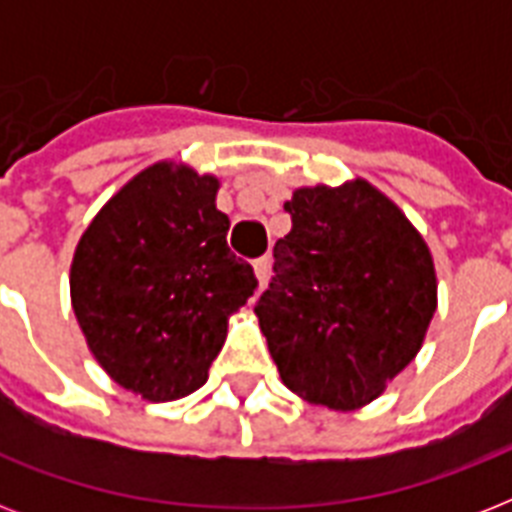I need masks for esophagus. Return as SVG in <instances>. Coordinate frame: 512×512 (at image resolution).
Wrapping results in <instances>:
<instances>
[{"instance_id":"34e87169","label":"esophagus","mask_w":512,"mask_h":512,"mask_svg":"<svg viewBox=\"0 0 512 512\" xmlns=\"http://www.w3.org/2000/svg\"><path fill=\"white\" fill-rule=\"evenodd\" d=\"M252 265H255L257 281H260V284H265V281H268V276H271V257H268V255L257 257Z\"/></svg>"}]
</instances>
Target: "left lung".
Instances as JSON below:
<instances>
[{
  "label": "left lung",
  "instance_id": "1",
  "mask_svg": "<svg viewBox=\"0 0 512 512\" xmlns=\"http://www.w3.org/2000/svg\"><path fill=\"white\" fill-rule=\"evenodd\" d=\"M255 305L289 390L329 409L369 404L420 350L436 313L422 236L377 188H300Z\"/></svg>",
  "mask_w": 512,
  "mask_h": 512
}]
</instances>
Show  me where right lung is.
Wrapping results in <instances>:
<instances>
[{
    "instance_id": "obj_1",
    "label": "right lung",
    "mask_w": 512,
    "mask_h": 512,
    "mask_svg": "<svg viewBox=\"0 0 512 512\" xmlns=\"http://www.w3.org/2000/svg\"><path fill=\"white\" fill-rule=\"evenodd\" d=\"M217 180L162 162L132 177L84 231L71 303L87 345L114 382L175 401L207 382L228 316L257 289L228 247Z\"/></svg>"
}]
</instances>
